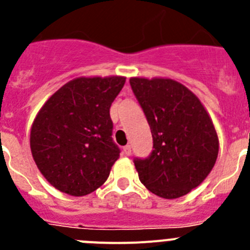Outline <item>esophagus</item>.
Returning <instances> with one entry per match:
<instances>
[{
    "label": "esophagus",
    "mask_w": 250,
    "mask_h": 250,
    "mask_svg": "<svg viewBox=\"0 0 250 250\" xmlns=\"http://www.w3.org/2000/svg\"><path fill=\"white\" fill-rule=\"evenodd\" d=\"M124 154H125V155H127V156H129L130 154H131V146H130V145H126V146H124Z\"/></svg>",
    "instance_id": "34e87169"
}]
</instances>
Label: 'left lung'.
I'll return each instance as SVG.
<instances>
[{
    "label": "left lung",
    "instance_id": "obj_1",
    "mask_svg": "<svg viewBox=\"0 0 250 250\" xmlns=\"http://www.w3.org/2000/svg\"><path fill=\"white\" fill-rule=\"evenodd\" d=\"M131 89L150 125L154 150L135 159L140 182L152 194L176 199L202 184L214 167L219 139L190 90L167 77H131Z\"/></svg>",
    "mask_w": 250,
    "mask_h": 250
}]
</instances>
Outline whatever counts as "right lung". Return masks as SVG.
<instances>
[{
    "label": "right lung",
    "mask_w": 250,
    "mask_h": 250,
    "mask_svg": "<svg viewBox=\"0 0 250 250\" xmlns=\"http://www.w3.org/2000/svg\"><path fill=\"white\" fill-rule=\"evenodd\" d=\"M126 77H77L37 112L30 134L32 158L57 190L83 196L100 188L120 156L112 141L110 106Z\"/></svg>",
    "instance_id": "add662e5"
}]
</instances>
